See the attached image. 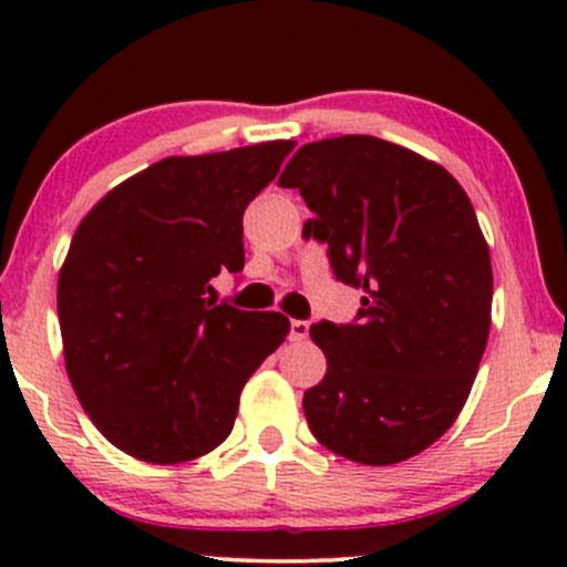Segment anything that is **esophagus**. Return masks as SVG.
I'll return each instance as SVG.
<instances>
[{
	"label": "esophagus",
	"mask_w": 567,
	"mask_h": 567,
	"mask_svg": "<svg viewBox=\"0 0 567 567\" xmlns=\"http://www.w3.org/2000/svg\"><path fill=\"white\" fill-rule=\"evenodd\" d=\"M309 336V322L306 320H292L290 322V338L292 341H303Z\"/></svg>",
	"instance_id": "1"
}]
</instances>
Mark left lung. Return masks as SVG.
<instances>
[{"instance_id": "8db88e82", "label": "left lung", "mask_w": 567, "mask_h": 567, "mask_svg": "<svg viewBox=\"0 0 567 567\" xmlns=\"http://www.w3.org/2000/svg\"><path fill=\"white\" fill-rule=\"evenodd\" d=\"M315 218L347 324H311L328 373L303 394L311 434L365 466L400 464L453 426L491 330L493 271L470 197L445 167L373 135L306 143L277 181Z\"/></svg>"}]
</instances>
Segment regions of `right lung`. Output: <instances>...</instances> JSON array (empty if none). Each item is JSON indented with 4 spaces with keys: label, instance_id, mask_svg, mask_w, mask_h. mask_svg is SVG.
Instances as JSON below:
<instances>
[{
    "label": "right lung",
    "instance_id": "add662e5",
    "mask_svg": "<svg viewBox=\"0 0 567 567\" xmlns=\"http://www.w3.org/2000/svg\"><path fill=\"white\" fill-rule=\"evenodd\" d=\"M292 141L167 157L106 194L71 239L58 320L71 386L133 458L181 464L229 437L239 394L285 341L279 311L213 301L243 271L245 207Z\"/></svg>",
    "mask_w": 567,
    "mask_h": 567
}]
</instances>
